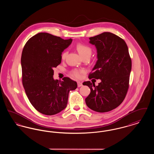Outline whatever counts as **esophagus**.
I'll return each mask as SVG.
<instances>
[{"instance_id":"esophagus-1","label":"esophagus","mask_w":154,"mask_h":154,"mask_svg":"<svg viewBox=\"0 0 154 154\" xmlns=\"http://www.w3.org/2000/svg\"><path fill=\"white\" fill-rule=\"evenodd\" d=\"M82 85V84L81 82H80V81L77 82V87H80Z\"/></svg>"}]
</instances>
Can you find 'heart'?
Returning a JSON list of instances; mask_svg holds the SVG:
<instances>
[{
  "mask_svg": "<svg viewBox=\"0 0 154 154\" xmlns=\"http://www.w3.org/2000/svg\"><path fill=\"white\" fill-rule=\"evenodd\" d=\"M76 49L77 50L79 54L82 56V57L86 56V55H90L92 54V49L91 48L86 44H83L79 43L76 45ZM67 55V51H64L61 54V59L62 60H65ZM84 72V69H74L71 72L72 75L75 78H80L81 74Z\"/></svg>",
  "mask_w": 154,
  "mask_h": 154,
  "instance_id": "obj_1",
  "label": "heart"
}]
</instances>
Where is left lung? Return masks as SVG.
<instances>
[{"mask_svg":"<svg viewBox=\"0 0 154 154\" xmlns=\"http://www.w3.org/2000/svg\"><path fill=\"white\" fill-rule=\"evenodd\" d=\"M89 39L97 48L98 59L88 78L100 79L101 82L97 86L89 81L83 82L91 89L85 102L95 111L109 112L118 107L126 97L132 60L124 39L115 34L103 32Z\"/></svg>","mask_w":154,"mask_h":154,"instance_id":"obj_1","label":"left lung"}]
</instances>
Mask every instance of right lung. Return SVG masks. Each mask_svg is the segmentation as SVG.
<instances>
[{"label": "right lung", "instance_id": "1", "mask_svg": "<svg viewBox=\"0 0 154 154\" xmlns=\"http://www.w3.org/2000/svg\"><path fill=\"white\" fill-rule=\"evenodd\" d=\"M72 42L48 33H39L25 44L21 55L22 85L34 108L52 116L66 107L69 93L77 87L69 77L53 79L54 67L61 62V54Z\"/></svg>", "mask_w": 154, "mask_h": 154}]
</instances>
